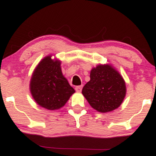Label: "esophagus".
Segmentation results:
<instances>
[{
    "mask_svg": "<svg viewBox=\"0 0 156 156\" xmlns=\"http://www.w3.org/2000/svg\"><path fill=\"white\" fill-rule=\"evenodd\" d=\"M82 85L76 86V87H75V90H76V92H78V93H80V92L82 91Z\"/></svg>",
    "mask_w": 156,
    "mask_h": 156,
    "instance_id": "esophagus-1",
    "label": "esophagus"
}]
</instances>
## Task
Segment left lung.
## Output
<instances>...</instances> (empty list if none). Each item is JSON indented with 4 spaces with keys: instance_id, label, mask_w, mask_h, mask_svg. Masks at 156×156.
Returning <instances> with one entry per match:
<instances>
[{
    "instance_id": "obj_1",
    "label": "left lung",
    "mask_w": 156,
    "mask_h": 156,
    "mask_svg": "<svg viewBox=\"0 0 156 156\" xmlns=\"http://www.w3.org/2000/svg\"><path fill=\"white\" fill-rule=\"evenodd\" d=\"M126 84L121 74L111 65H98L90 72V80L82 93L90 105L101 113L120 106L126 95Z\"/></svg>"
}]
</instances>
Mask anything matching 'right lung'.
<instances>
[{
    "label": "right lung",
    "instance_id": "obj_1",
    "mask_svg": "<svg viewBox=\"0 0 156 156\" xmlns=\"http://www.w3.org/2000/svg\"><path fill=\"white\" fill-rule=\"evenodd\" d=\"M30 88L36 103L48 110L61 108L75 93L63 76L61 61L53 60L51 55L38 63L32 74Z\"/></svg>",
    "mask_w": 156,
    "mask_h": 156
}]
</instances>
